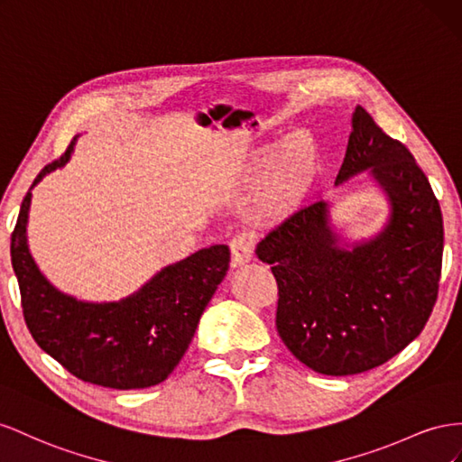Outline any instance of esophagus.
Wrapping results in <instances>:
<instances>
[{
    "label": "esophagus",
    "mask_w": 462,
    "mask_h": 462,
    "mask_svg": "<svg viewBox=\"0 0 462 462\" xmlns=\"http://www.w3.org/2000/svg\"><path fill=\"white\" fill-rule=\"evenodd\" d=\"M230 252H232V267L245 265V263L254 255L252 236L245 232L234 236V238L230 240Z\"/></svg>",
    "instance_id": "obj_1"
}]
</instances>
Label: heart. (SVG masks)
I'll use <instances>...</instances> for the list:
<instances>
[{"label":"heart","instance_id":"heart-1","mask_svg":"<svg viewBox=\"0 0 462 462\" xmlns=\"http://www.w3.org/2000/svg\"><path fill=\"white\" fill-rule=\"evenodd\" d=\"M319 174V149L308 131H292L281 143L255 151L245 170V188L261 195L259 213L282 220L306 199Z\"/></svg>","mask_w":462,"mask_h":462}]
</instances>
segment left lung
<instances>
[{
	"label": "left lung",
	"instance_id": "left-lung-1",
	"mask_svg": "<svg viewBox=\"0 0 462 462\" xmlns=\"http://www.w3.org/2000/svg\"><path fill=\"white\" fill-rule=\"evenodd\" d=\"M385 193L389 217L370 238L346 242L328 201L296 210L255 254L279 284L276 331L323 375H354L391 360L421 333L436 306L443 218L430 181L402 143L362 106L337 186L364 174Z\"/></svg>",
	"mask_w": 462,
	"mask_h": 462
}]
</instances>
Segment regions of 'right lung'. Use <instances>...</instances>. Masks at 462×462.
Returning <instances> with one entry per match:
<instances>
[{
	"mask_svg": "<svg viewBox=\"0 0 462 462\" xmlns=\"http://www.w3.org/2000/svg\"><path fill=\"white\" fill-rule=\"evenodd\" d=\"M75 143L77 137L60 161L36 176L11 234V265L24 321L36 345L87 383L122 391L152 387L186 354L197 323L226 276L230 249L224 244L203 247L116 301H85L61 292L31 255L26 224L34 186L69 162Z\"/></svg>",
	"mask_w": 462,
	"mask_h": 462,
	"instance_id": "add662e5",
	"label": "right lung"
}]
</instances>
